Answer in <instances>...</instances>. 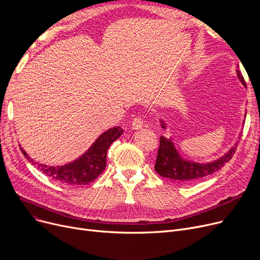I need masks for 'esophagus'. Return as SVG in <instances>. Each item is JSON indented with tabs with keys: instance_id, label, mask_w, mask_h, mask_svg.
Returning a JSON list of instances; mask_svg holds the SVG:
<instances>
[{
	"instance_id": "1",
	"label": "esophagus",
	"mask_w": 260,
	"mask_h": 260,
	"mask_svg": "<svg viewBox=\"0 0 260 260\" xmlns=\"http://www.w3.org/2000/svg\"><path fill=\"white\" fill-rule=\"evenodd\" d=\"M144 126V122L140 117H136L132 123V128L134 131H139Z\"/></svg>"
}]
</instances>
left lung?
I'll return each instance as SVG.
<instances>
[{
	"label": "left lung",
	"mask_w": 260,
	"mask_h": 260,
	"mask_svg": "<svg viewBox=\"0 0 260 260\" xmlns=\"http://www.w3.org/2000/svg\"><path fill=\"white\" fill-rule=\"evenodd\" d=\"M236 73L241 84L247 88L241 72L238 68L236 70ZM245 116H247V113H245L244 117ZM160 124L163 129L168 128L166 120L161 119ZM241 134L242 132L239 133L238 139L236 140L234 145L232 146L224 155L213 161L208 162H198L187 159L179 152V149L177 148L172 137L161 136L160 146L158 149V155L155 165V171L160 176H162L163 178H168L178 182L196 181L200 178H203V177L209 176L217 171L221 170V168L225 166V163H228L231 160V158L234 156L236 147L239 143V139L241 137Z\"/></svg>",
	"instance_id": "obj_1"
}]
</instances>
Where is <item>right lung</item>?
I'll list each match as a JSON object with an SVG mask.
<instances>
[{
    "instance_id": "1",
    "label": "right lung",
    "mask_w": 260,
    "mask_h": 260,
    "mask_svg": "<svg viewBox=\"0 0 260 260\" xmlns=\"http://www.w3.org/2000/svg\"><path fill=\"white\" fill-rule=\"evenodd\" d=\"M122 134L123 129L120 126L105 131L83 155L62 166H49L37 162L28 156L23 147H20V149L27 160L54 181L68 186L85 185L97 179L98 176L103 173L106 167L107 149Z\"/></svg>"
}]
</instances>
